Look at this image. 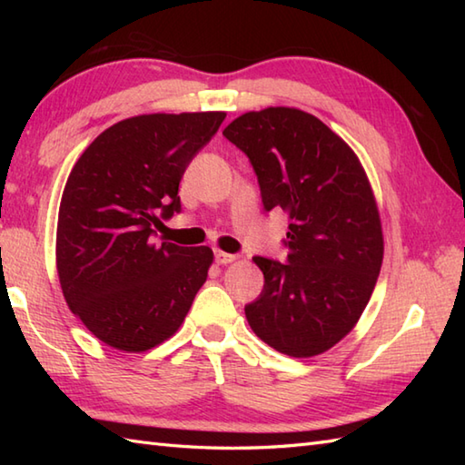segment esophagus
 I'll return each instance as SVG.
<instances>
[{"mask_svg":"<svg viewBox=\"0 0 465 465\" xmlns=\"http://www.w3.org/2000/svg\"><path fill=\"white\" fill-rule=\"evenodd\" d=\"M238 258H235V255H232V253H225V252H215V262L220 263V265H225V263H232V262H235Z\"/></svg>","mask_w":465,"mask_h":465,"instance_id":"obj_1","label":"esophagus"}]
</instances>
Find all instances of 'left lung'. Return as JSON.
<instances>
[{"mask_svg": "<svg viewBox=\"0 0 465 465\" xmlns=\"http://www.w3.org/2000/svg\"><path fill=\"white\" fill-rule=\"evenodd\" d=\"M223 135L250 157L265 212L290 215L288 263L253 258L263 292L245 305L270 348L313 358L348 335L368 305L383 262V232L360 157L298 107L248 112Z\"/></svg>", "mask_w": 465, "mask_h": 465, "instance_id": "1", "label": "left lung"}]
</instances>
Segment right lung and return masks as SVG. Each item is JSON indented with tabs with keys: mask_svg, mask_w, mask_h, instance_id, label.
Returning a JSON list of instances; mask_svg holds the SVG:
<instances>
[{
	"mask_svg": "<svg viewBox=\"0 0 465 465\" xmlns=\"http://www.w3.org/2000/svg\"><path fill=\"white\" fill-rule=\"evenodd\" d=\"M225 112L143 114L85 147L64 187L55 265L64 298L97 340L142 353L180 330L213 252L152 242L182 210L180 182Z\"/></svg>",
	"mask_w": 465,
	"mask_h": 465,
	"instance_id": "1",
	"label": "right lung"
}]
</instances>
